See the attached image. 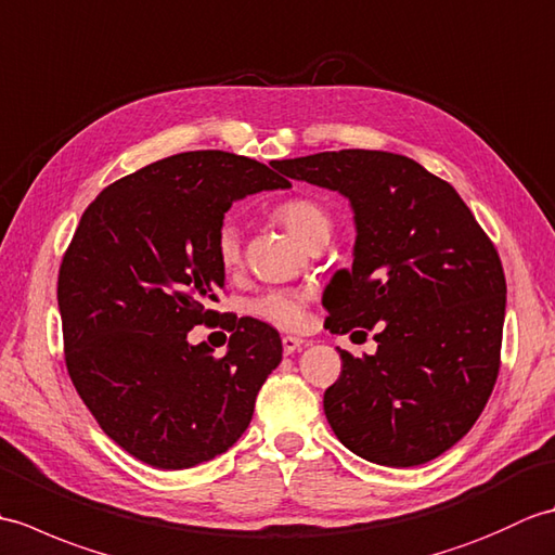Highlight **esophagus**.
<instances>
[{"label": "esophagus", "instance_id": "esophagus-1", "mask_svg": "<svg viewBox=\"0 0 555 555\" xmlns=\"http://www.w3.org/2000/svg\"><path fill=\"white\" fill-rule=\"evenodd\" d=\"M281 344H284V352L286 356H293V352H298L302 346H305V340L302 338H298V336H284L281 338Z\"/></svg>", "mask_w": 555, "mask_h": 555}]
</instances>
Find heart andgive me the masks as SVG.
Returning a JSON list of instances; mask_svg holds the SVG:
<instances>
[{
	"label": "heart",
	"mask_w": 555,
	"mask_h": 555,
	"mask_svg": "<svg viewBox=\"0 0 555 555\" xmlns=\"http://www.w3.org/2000/svg\"><path fill=\"white\" fill-rule=\"evenodd\" d=\"M276 219L284 223L302 245L312 243L314 238H320V235L332 233V219H328L326 209L322 205H317L314 199H288V203L276 207ZM217 257L221 267L227 269H233L241 259V233L229 221L223 223L217 233ZM250 312L279 326H298L305 317V293L288 288L269 291L264 296H259L257 300L250 302Z\"/></svg>",
	"instance_id": "b5f03b06"
}]
</instances>
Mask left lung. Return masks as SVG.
<instances>
[{"label": "left lung", "mask_w": 555, "mask_h": 555, "mask_svg": "<svg viewBox=\"0 0 555 555\" xmlns=\"http://www.w3.org/2000/svg\"><path fill=\"white\" fill-rule=\"evenodd\" d=\"M344 195L352 267L328 281L332 334L374 328V356L340 350L324 412L348 451L386 467L429 463L473 429L499 376L505 276L496 247L451 183L384 150L271 162Z\"/></svg>", "instance_id": "8db88e82"}]
</instances>
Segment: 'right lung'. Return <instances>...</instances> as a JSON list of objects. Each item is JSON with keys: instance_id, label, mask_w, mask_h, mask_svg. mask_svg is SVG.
Here are the masks:
<instances>
[{"instance_id": "add662e5", "label": "right lung", "mask_w": 555, "mask_h": 555, "mask_svg": "<svg viewBox=\"0 0 555 555\" xmlns=\"http://www.w3.org/2000/svg\"><path fill=\"white\" fill-rule=\"evenodd\" d=\"M279 188L291 183L250 157L183 152L104 188L80 217L56 288L66 367L104 434L152 467L227 453L279 367V332L253 317L229 322L221 358L188 340L219 317L223 215Z\"/></svg>"}]
</instances>
